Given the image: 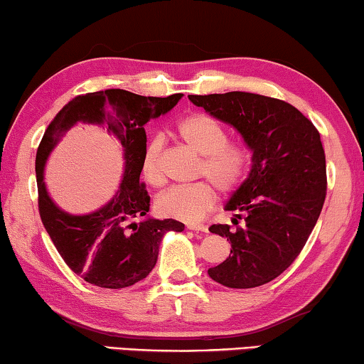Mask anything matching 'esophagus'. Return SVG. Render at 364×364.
I'll return each mask as SVG.
<instances>
[{"label":"esophagus","instance_id":"obj_1","mask_svg":"<svg viewBox=\"0 0 364 364\" xmlns=\"http://www.w3.org/2000/svg\"><path fill=\"white\" fill-rule=\"evenodd\" d=\"M187 228H190V230H195V232H208V227L203 225V224H188Z\"/></svg>","mask_w":364,"mask_h":364}]
</instances>
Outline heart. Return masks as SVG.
Returning <instances> with one entry per match:
<instances>
[{"instance_id": "1", "label": "heart", "mask_w": 364, "mask_h": 364, "mask_svg": "<svg viewBox=\"0 0 364 364\" xmlns=\"http://www.w3.org/2000/svg\"><path fill=\"white\" fill-rule=\"evenodd\" d=\"M177 134L188 149L201 156L200 177H208L225 193L235 192L241 186L250 169L251 153L243 142L228 140L227 129L219 121L203 113L188 114L178 121ZM163 149L164 139L161 136L151 137L145 146L140 166L145 181L156 188L164 183ZM211 182L203 181L193 186L169 190L158 198V213L187 224L203 220L218 200Z\"/></svg>"}]
</instances>
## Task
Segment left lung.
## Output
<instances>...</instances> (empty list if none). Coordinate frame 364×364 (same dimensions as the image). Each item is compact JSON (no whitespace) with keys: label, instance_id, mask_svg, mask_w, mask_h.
<instances>
[{"label":"left lung","instance_id":"8db88e82","mask_svg":"<svg viewBox=\"0 0 364 364\" xmlns=\"http://www.w3.org/2000/svg\"><path fill=\"white\" fill-rule=\"evenodd\" d=\"M188 99L233 126L252 151L250 174L225 205L237 228L209 227L232 250L208 275L235 289L269 283L294 262L320 218L326 198L320 132L296 107L260 94L233 91Z\"/></svg>","mask_w":364,"mask_h":364}]
</instances>
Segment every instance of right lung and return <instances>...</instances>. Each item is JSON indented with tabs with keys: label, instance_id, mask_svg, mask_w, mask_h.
<instances>
[{
	"label": "right lung",
	"instance_id": "add662e5",
	"mask_svg": "<svg viewBox=\"0 0 364 364\" xmlns=\"http://www.w3.org/2000/svg\"><path fill=\"white\" fill-rule=\"evenodd\" d=\"M182 99L144 97L124 89L78 95L50 121L36 151L38 208L43 225L65 264L85 282L99 288L121 289L136 284L153 270L159 245L168 232L186 225L174 219L150 218V196L140 182L146 146L144 126L168 113ZM78 122L102 125L119 140L125 169L112 200L89 215L65 213L50 198L43 182L47 158L61 137Z\"/></svg>",
	"mask_w": 364,
	"mask_h": 364
}]
</instances>
